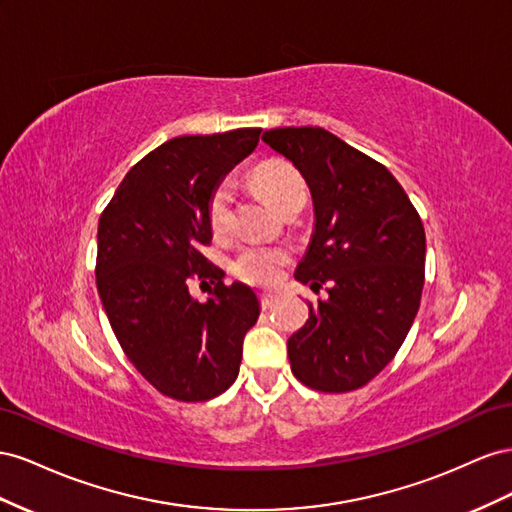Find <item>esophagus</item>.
Returning a JSON list of instances; mask_svg holds the SVG:
<instances>
[{
  "mask_svg": "<svg viewBox=\"0 0 512 512\" xmlns=\"http://www.w3.org/2000/svg\"><path fill=\"white\" fill-rule=\"evenodd\" d=\"M261 300V309H270V306L276 302V294H270V291H264V294L259 296Z\"/></svg>",
  "mask_w": 512,
  "mask_h": 512,
  "instance_id": "esophagus-1",
  "label": "esophagus"
}]
</instances>
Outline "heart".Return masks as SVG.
Wrapping results in <instances>:
<instances>
[{"label":"heart","instance_id":"heart-1","mask_svg":"<svg viewBox=\"0 0 512 512\" xmlns=\"http://www.w3.org/2000/svg\"><path fill=\"white\" fill-rule=\"evenodd\" d=\"M255 184L264 193L272 206L283 208L289 199L296 195H306V184L302 175L281 160H268L261 163L255 173ZM231 208H233V184L229 180L218 182L208 199V221L214 233H227L231 227ZM289 253L287 248L276 244H248L233 259V272L242 281L253 285H272L279 281L283 268L287 266Z\"/></svg>","mask_w":512,"mask_h":512}]
</instances>
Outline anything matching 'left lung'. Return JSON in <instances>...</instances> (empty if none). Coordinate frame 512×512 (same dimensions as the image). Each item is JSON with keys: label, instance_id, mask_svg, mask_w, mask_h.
Here are the masks:
<instances>
[{"label": "left lung", "instance_id": "1", "mask_svg": "<svg viewBox=\"0 0 512 512\" xmlns=\"http://www.w3.org/2000/svg\"><path fill=\"white\" fill-rule=\"evenodd\" d=\"M309 184L311 244L296 279L328 298L287 339L291 371L321 392L356 390L399 352L425 285V227L394 175L324 128L266 130Z\"/></svg>", "mask_w": 512, "mask_h": 512}]
</instances>
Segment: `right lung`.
Wrapping results in <instances>:
<instances>
[{
  "label": "right lung",
  "mask_w": 512,
  "mask_h": 512,
  "mask_svg": "<svg viewBox=\"0 0 512 512\" xmlns=\"http://www.w3.org/2000/svg\"><path fill=\"white\" fill-rule=\"evenodd\" d=\"M259 133L238 128L158 145L100 214L102 309L135 369L175 401H208L236 382L244 334L259 317L255 291L225 285V272L199 251L212 240L210 193L257 148ZM191 278L213 279L206 303L190 296Z\"/></svg>",
  "instance_id": "1"
}]
</instances>
